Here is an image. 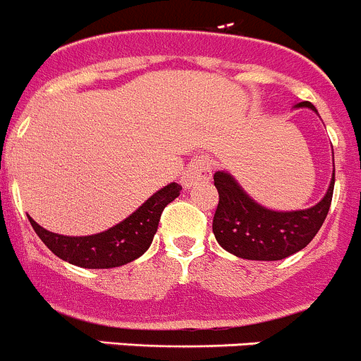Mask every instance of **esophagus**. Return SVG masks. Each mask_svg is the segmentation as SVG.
Segmentation results:
<instances>
[{
    "instance_id": "obj_1",
    "label": "esophagus",
    "mask_w": 361,
    "mask_h": 361,
    "mask_svg": "<svg viewBox=\"0 0 361 361\" xmlns=\"http://www.w3.org/2000/svg\"><path fill=\"white\" fill-rule=\"evenodd\" d=\"M212 170H211V163L207 161V157H197V159L191 161L188 164V168L184 170L183 173V184L184 188H191L197 186V184H204L207 183L209 178H211Z\"/></svg>"
}]
</instances>
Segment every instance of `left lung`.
<instances>
[{
  "mask_svg": "<svg viewBox=\"0 0 361 361\" xmlns=\"http://www.w3.org/2000/svg\"><path fill=\"white\" fill-rule=\"evenodd\" d=\"M298 108L317 111L308 101L300 102ZM214 186L219 202L212 218V232L219 246L241 259L281 260L303 250L324 223L331 205L335 168L324 198L305 211H269L252 200L234 177L223 171L214 173Z\"/></svg>",
  "mask_w": 361,
  "mask_h": 361,
  "instance_id": "obj_1",
  "label": "left lung"
}]
</instances>
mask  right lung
<instances>
[{"instance_id":"right-lung-1","label":"right lung","mask_w":361,"mask_h":361,"mask_svg":"<svg viewBox=\"0 0 361 361\" xmlns=\"http://www.w3.org/2000/svg\"><path fill=\"white\" fill-rule=\"evenodd\" d=\"M183 186L171 183L154 193L142 207L133 212L129 218L106 232L85 238H67L53 234L42 228L35 219L30 218L33 230L44 245L61 260L88 269H108L138 259L149 250L154 234L157 232L161 212L170 202L180 195Z\"/></svg>"}]
</instances>
